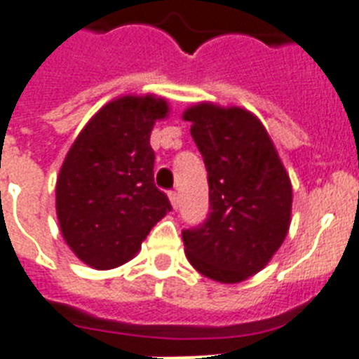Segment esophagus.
Listing matches in <instances>:
<instances>
[{
	"label": "esophagus",
	"mask_w": 359,
	"mask_h": 359,
	"mask_svg": "<svg viewBox=\"0 0 359 359\" xmlns=\"http://www.w3.org/2000/svg\"><path fill=\"white\" fill-rule=\"evenodd\" d=\"M169 201H171V205H173V208L179 207V194L177 191H169Z\"/></svg>",
	"instance_id": "esophagus-1"
}]
</instances>
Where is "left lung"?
Returning <instances> with one entry per match:
<instances>
[{
  "instance_id": "8db88e82",
  "label": "left lung",
  "mask_w": 359,
  "mask_h": 359,
  "mask_svg": "<svg viewBox=\"0 0 359 359\" xmlns=\"http://www.w3.org/2000/svg\"><path fill=\"white\" fill-rule=\"evenodd\" d=\"M208 171L207 222L182 231L197 272L240 283L261 272L290 227L292 186L273 141L244 108L194 104L182 114Z\"/></svg>"
}]
</instances>
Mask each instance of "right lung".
Here are the masks:
<instances>
[{"mask_svg":"<svg viewBox=\"0 0 359 359\" xmlns=\"http://www.w3.org/2000/svg\"><path fill=\"white\" fill-rule=\"evenodd\" d=\"M169 115L156 95H124L98 109L59 171L55 210L74 255L97 270L137 255L141 242L171 210L154 184V123Z\"/></svg>","mask_w":359,"mask_h":359,"instance_id":"obj_1","label":"right lung"}]
</instances>
